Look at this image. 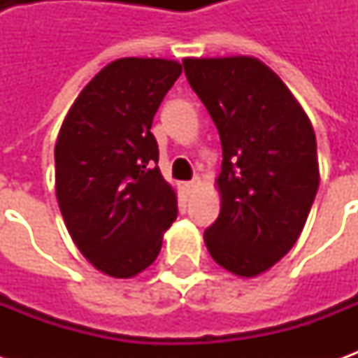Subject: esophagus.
Segmentation results:
<instances>
[{
  "label": "esophagus",
  "mask_w": 358,
  "mask_h": 358,
  "mask_svg": "<svg viewBox=\"0 0 358 358\" xmlns=\"http://www.w3.org/2000/svg\"><path fill=\"white\" fill-rule=\"evenodd\" d=\"M199 186V178H194V180H189V182H186V184H184V187H186V192L187 194H192V192H194L195 187Z\"/></svg>",
  "instance_id": "34e87169"
}]
</instances>
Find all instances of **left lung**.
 <instances>
[{
	"label": "left lung",
	"mask_w": 358,
	"mask_h": 358,
	"mask_svg": "<svg viewBox=\"0 0 358 358\" xmlns=\"http://www.w3.org/2000/svg\"><path fill=\"white\" fill-rule=\"evenodd\" d=\"M184 73L222 143V205L205 243L222 268L257 276L295 245L315 203V130L259 59H184Z\"/></svg>",
	"instance_id": "left-lung-1"
}]
</instances>
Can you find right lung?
<instances>
[{
    "mask_svg": "<svg viewBox=\"0 0 358 358\" xmlns=\"http://www.w3.org/2000/svg\"><path fill=\"white\" fill-rule=\"evenodd\" d=\"M182 65L113 61L76 97L55 143V187L66 230L95 268L115 278L153 263L178 217L159 171L151 124Z\"/></svg>",
    "mask_w": 358,
    "mask_h": 358,
    "instance_id": "right-lung-1",
    "label": "right lung"
}]
</instances>
